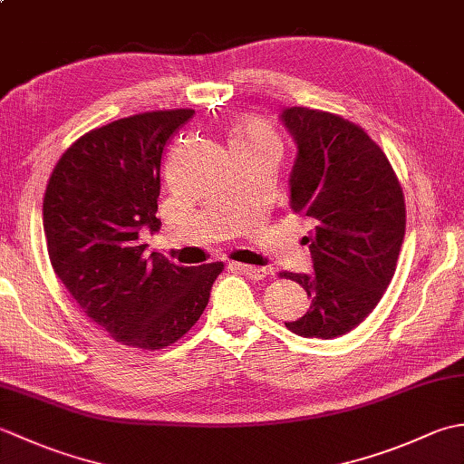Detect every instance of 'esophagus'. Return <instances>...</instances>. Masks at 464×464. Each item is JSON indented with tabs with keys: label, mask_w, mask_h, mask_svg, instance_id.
Returning <instances> with one entry per match:
<instances>
[{
	"label": "esophagus",
	"mask_w": 464,
	"mask_h": 464,
	"mask_svg": "<svg viewBox=\"0 0 464 464\" xmlns=\"http://www.w3.org/2000/svg\"><path fill=\"white\" fill-rule=\"evenodd\" d=\"M231 269L243 273L245 277H249L253 281H261L269 275V271L265 267H253V265H245V263H231Z\"/></svg>",
	"instance_id": "34e87169"
}]
</instances>
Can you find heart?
<instances>
[{"label": "heart", "mask_w": 464, "mask_h": 464, "mask_svg": "<svg viewBox=\"0 0 464 464\" xmlns=\"http://www.w3.org/2000/svg\"><path fill=\"white\" fill-rule=\"evenodd\" d=\"M235 137H247V140H259V141H273L275 143V137L271 133V130H267L263 123L257 121H251L243 127V130L235 135Z\"/></svg>", "instance_id": "heart-1"}]
</instances>
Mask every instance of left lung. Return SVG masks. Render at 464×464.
Returning <instances> with one entry per match:
<instances>
[{"label":"left lung","mask_w":464,"mask_h":464,"mask_svg":"<svg viewBox=\"0 0 464 464\" xmlns=\"http://www.w3.org/2000/svg\"><path fill=\"white\" fill-rule=\"evenodd\" d=\"M281 121L297 143L289 207L314 225L304 237L313 273H281L307 291L309 311L285 324L299 337L334 339L369 317L395 275L405 197L359 125L309 107H287Z\"/></svg>","instance_id":"obj_1"}]
</instances>
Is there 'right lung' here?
I'll return each mask as SVG.
<instances>
[{
	"instance_id": "right-lung-1",
	"label": "right lung",
	"mask_w": 464,
	"mask_h": 464,
	"mask_svg": "<svg viewBox=\"0 0 464 464\" xmlns=\"http://www.w3.org/2000/svg\"><path fill=\"white\" fill-rule=\"evenodd\" d=\"M193 110L147 111L80 137L53 167L44 197L49 261L69 295L127 347L179 341L209 303L223 263L181 267L147 253L155 233L161 155Z\"/></svg>"
}]
</instances>
